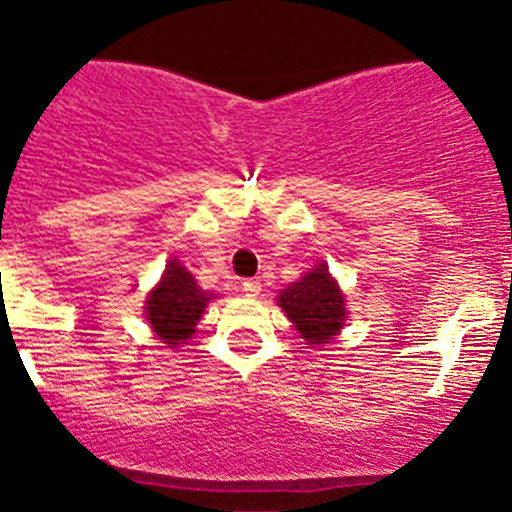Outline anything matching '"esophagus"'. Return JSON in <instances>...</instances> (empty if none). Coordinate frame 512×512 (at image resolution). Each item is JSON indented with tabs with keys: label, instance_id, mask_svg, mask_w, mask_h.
Returning a JSON list of instances; mask_svg holds the SVG:
<instances>
[{
	"label": "esophagus",
	"instance_id": "1",
	"mask_svg": "<svg viewBox=\"0 0 512 512\" xmlns=\"http://www.w3.org/2000/svg\"><path fill=\"white\" fill-rule=\"evenodd\" d=\"M241 292L246 297H256L261 292V282L259 279H246V282L241 284Z\"/></svg>",
	"mask_w": 512,
	"mask_h": 512
}]
</instances>
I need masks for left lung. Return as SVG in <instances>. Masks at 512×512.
I'll return each instance as SVG.
<instances>
[{
    "mask_svg": "<svg viewBox=\"0 0 512 512\" xmlns=\"http://www.w3.org/2000/svg\"><path fill=\"white\" fill-rule=\"evenodd\" d=\"M277 300L310 346L312 343L315 346L328 343L343 328V320H346L341 289L330 279L325 264L315 266L300 282L282 289Z\"/></svg>",
    "mask_w": 512,
    "mask_h": 512,
    "instance_id": "obj_1",
    "label": "left lung"
}]
</instances>
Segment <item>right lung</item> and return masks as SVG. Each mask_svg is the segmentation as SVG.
Returning a JSON list of instances; mask_svg holds the SVG:
<instances>
[{
    "instance_id": "obj_1",
    "label": "right lung",
    "mask_w": 512,
    "mask_h": 512,
    "mask_svg": "<svg viewBox=\"0 0 512 512\" xmlns=\"http://www.w3.org/2000/svg\"><path fill=\"white\" fill-rule=\"evenodd\" d=\"M210 295L202 292L194 277L179 261H169L161 284L148 295L146 318L164 343L187 341L202 318Z\"/></svg>"
}]
</instances>
